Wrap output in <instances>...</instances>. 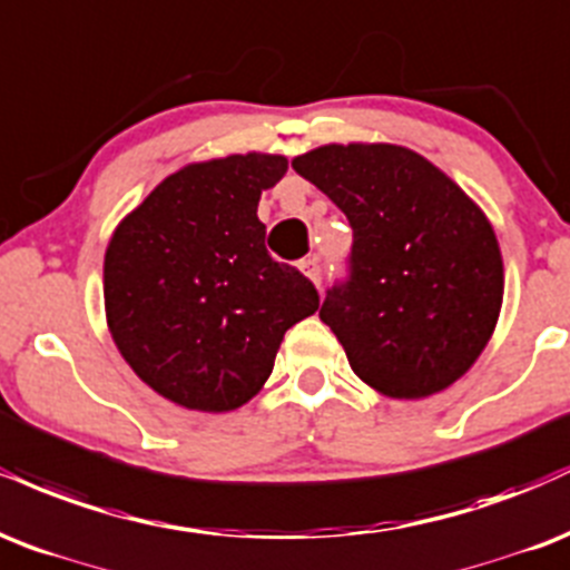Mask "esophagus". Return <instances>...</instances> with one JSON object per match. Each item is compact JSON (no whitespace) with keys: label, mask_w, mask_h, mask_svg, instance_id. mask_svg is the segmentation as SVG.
<instances>
[{"label":"esophagus","mask_w":570,"mask_h":570,"mask_svg":"<svg viewBox=\"0 0 570 570\" xmlns=\"http://www.w3.org/2000/svg\"><path fill=\"white\" fill-rule=\"evenodd\" d=\"M301 272L306 274V277L312 279L314 285L320 287V283H323V266H320V261L317 258H306V261H301Z\"/></svg>","instance_id":"obj_1"}]
</instances>
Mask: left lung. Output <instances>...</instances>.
<instances>
[{
	"instance_id": "obj_1",
	"label": "left lung",
	"mask_w": 570,
	"mask_h": 570,
	"mask_svg": "<svg viewBox=\"0 0 570 570\" xmlns=\"http://www.w3.org/2000/svg\"><path fill=\"white\" fill-rule=\"evenodd\" d=\"M293 170L352 226L350 277L320 306L352 371L397 400L430 397L464 376L504 298L485 213L405 146L327 144L293 159Z\"/></svg>"
}]
</instances>
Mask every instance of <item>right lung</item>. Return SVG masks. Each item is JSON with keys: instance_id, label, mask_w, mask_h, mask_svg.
<instances>
[{"instance_id": "1", "label": "right lung", "mask_w": 570, "mask_h": 570, "mask_svg": "<svg viewBox=\"0 0 570 570\" xmlns=\"http://www.w3.org/2000/svg\"><path fill=\"white\" fill-rule=\"evenodd\" d=\"M285 170V157L256 151L186 165L111 234L106 323L127 365L170 403L245 405L287 327L320 309L317 287L269 256L256 216Z\"/></svg>"}]
</instances>
